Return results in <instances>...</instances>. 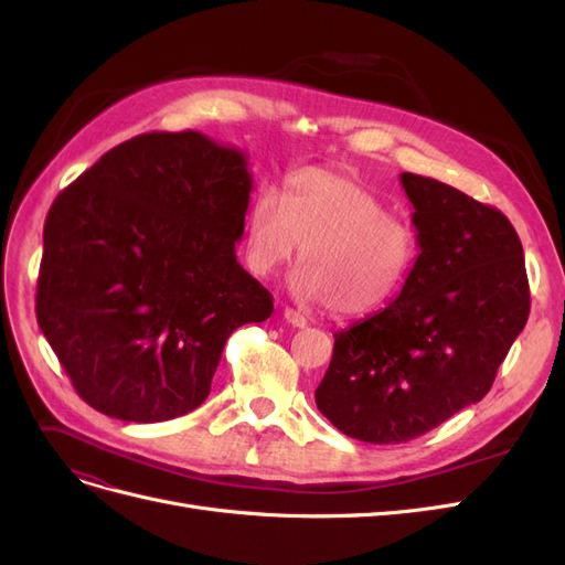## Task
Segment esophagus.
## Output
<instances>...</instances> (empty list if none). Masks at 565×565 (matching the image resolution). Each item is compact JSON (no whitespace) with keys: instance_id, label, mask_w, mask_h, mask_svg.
<instances>
[{"instance_id":"34e87169","label":"esophagus","mask_w":565,"mask_h":565,"mask_svg":"<svg viewBox=\"0 0 565 565\" xmlns=\"http://www.w3.org/2000/svg\"><path fill=\"white\" fill-rule=\"evenodd\" d=\"M282 316H285V320H287L289 324H292V328H306V322H309V320H306V316H301V313L295 311V309H285Z\"/></svg>"}]
</instances>
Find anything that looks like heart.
Here are the masks:
<instances>
[{
	"label": "heart",
	"mask_w": 565,
	"mask_h": 565,
	"mask_svg": "<svg viewBox=\"0 0 565 565\" xmlns=\"http://www.w3.org/2000/svg\"><path fill=\"white\" fill-rule=\"evenodd\" d=\"M299 247L297 295L330 303L337 316L382 309L401 292L417 256L413 228L386 214L377 193L322 167L289 177L285 200L264 188L247 210L245 262L254 276H273Z\"/></svg>",
	"instance_id": "1"
}]
</instances>
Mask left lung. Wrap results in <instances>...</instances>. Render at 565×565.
Here are the masks:
<instances>
[{"mask_svg":"<svg viewBox=\"0 0 565 565\" xmlns=\"http://www.w3.org/2000/svg\"><path fill=\"white\" fill-rule=\"evenodd\" d=\"M419 254L396 301L334 334L316 405L341 434L405 443L481 401L525 328L530 289L509 218L457 188L401 174Z\"/></svg>","mask_w":565,"mask_h":565,"instance_id":"left-lung-1","label":"left lung"}]
</instances>
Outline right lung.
<instances>
[{
  "label": "right lung",
  "mask_w": 565,
  "mask_h": 565,
  "mask_svg": "<svg viewBox=\"0 0 565 565\" xmlns=\"http://www.w3.org/2000/svg\"><path fill=\"white\" fill-rule=\"evenodd\" d=\"M252 174L200 131L141 134L54 200L38 322L82 401L167 422L210 396L228 337L273 313L235 259Z\"/></svg>",
  "instance_id": "obj_1"
}]
</instances>
